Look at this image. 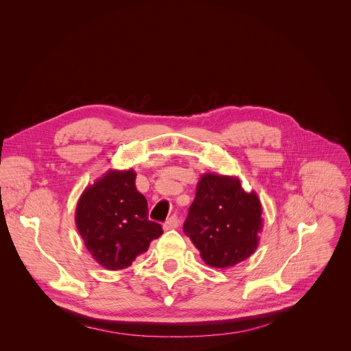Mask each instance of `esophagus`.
<instances>
[{
    "mask_svg": "<svg viewBox=\"0 0 351 351\" xmlns=\"http://www.w3.org/2000/svg\"><path fill=\"white\" fill-rule=\"evenodd\" d=\"M179 226V220L176 217V215L171 216L165 223H164V230H172V228H176Z\"/></svg>",
    "mask_w": 351,
    "mask_h": 351,
    "instance_id": "esophagus-1",
    "label": "esophagus"
}]
</instances>
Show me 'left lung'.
Masks as SVG:
<instances>
[{"label": "left lung", "instance_id": "8db88e82", "mask_svg": "<svg viewBox=\"0 0 351 351\" xmlns=\"http://www.w3.org/2000/svg\"><path fill=\"white\" fill-rule=\"evenodd\" d=\"M262 228L255 191L247 193L236 176H201L183 231L208 266L227 269L248 259L259 245Z\"/></svg>", "mask_w": 351, "mask_h": 351}]
</instances>
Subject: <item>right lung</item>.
<instances>
[{"instance_id": "obj_1", "label": "right lung", "mask_w": 351, "mask_h": 351, "mask_svg": "<svg viewBox=\"0 0 351 351\" xmlns=\"http://www.w3.org/2000/svg\"><path fill=\"white\" fill-rule=\"evenodd\" d=\"M134 169L107 171L81 194L75 224L92 258L107 270H121L162 234L149 220L147 201L136 190Z\"/></svg>"}]
</instances>
